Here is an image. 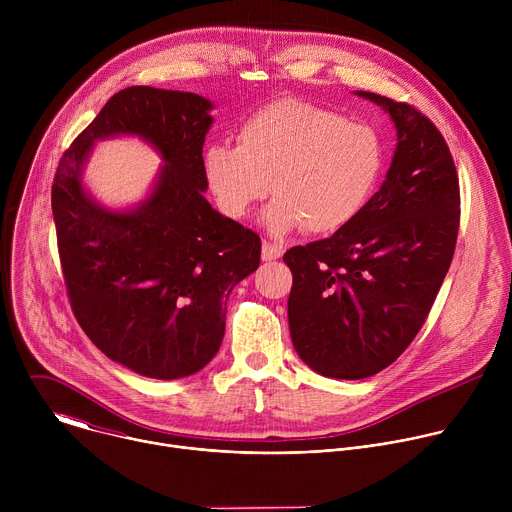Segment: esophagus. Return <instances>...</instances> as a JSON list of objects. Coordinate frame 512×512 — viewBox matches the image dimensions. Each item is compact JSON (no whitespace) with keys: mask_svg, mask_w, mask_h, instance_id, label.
Instances as JSON below:
<instances>
[{"mask_svg":"<svg viewBox=\"0 0 512 512\" xmlns=\"http://www.w3.org/2000/svg\"><path fill=\"white\" fill-rule=\"evenodd\" d=\"M281 255H283V247L273 245V243H269V241H263V245H261V259H263V261H275V259H279Z\"/></svg>","mask_w":512,"mask_h":512,"instance_id":"esophagus-1","label":"esophagus"}]
</instances>
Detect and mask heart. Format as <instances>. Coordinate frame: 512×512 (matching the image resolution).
Returning a JSON list of instances; mask_svg holds the SVG:
<instances>
[{"label": "heart", "instance_id": "1", "mask_svg": "<svg viewBox=\"0 0 512 512\" xmlns=\"http://www.w3.org/2000/svg\"><path fill=\"white\" fill-rule=\"evenodd\" d=\"M237 141L204 150L208 188L231 218L247 216L271 190L275 200L263 225L273 235L302 227L328 235L346 227L369 202L383 168V143L373 127L296 99L253 113Z\"/></svg>", "mask_w": 512, "mask_h": 512}]
</instances>
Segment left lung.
Here are the masks:
<instances>
[{
  "label": "left lung",
  "instance_id": "left-lung-1",
  "mask_svg": "<svg viewBox=\"0 0 512 512\" xmlns=\"http://www.w3.org/2000/svg\"><path fill=\"white\" fill-rule=\"evenodd\" d=\"M389 113L397 148L379 192L332 237L294 247L289 334L328 379H367L395 362L421 330L450 269L460 188L437 127L407 103L356 91Z\"/></svg>",
  "mask_w": 512,
  "mask_h": 512
}]
</instances>
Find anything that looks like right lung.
Returning <instances> with one entry per match:
<instances>
[{"instance_id": "add662e5", "label": "right lung", "mask_w": 512, "mask_h": 512, "mask_svg": "<svg viewBox=\"0 0 512 512\" xmlns=\"http://www.w3.org/2000/svg\"><path fill=\"white\" fill-rule=\"evenodd\" d=\"M212 103L196 93H115L58 162L52 214L68 300L111 360L150 379L198 373L221 348L233 287L259 267V237L204 198L202 145ZM150 142L165 166L139 205L115 211L82 184L92 145Z\"/></svg>"}]
</instances>
